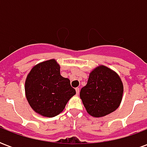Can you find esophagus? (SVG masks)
Returning <instances> with one entry per match:
<instances>
[{
    "mask_svg": "<svg viewBox=\"0 0 147 147\" xmlns=\"http://www.w3.org/2000/svg\"><path fill=\"white\" fill-rule=\"evenodd\" d=\"M76 91L77 95H79V94H80V88H79V87L76 88Z\"/></svg>",
    "mask_w": 147,
    "mask_h": 147,
    "instance_id": "34e87169",
    "label": "esophagus"
}]
</instances>
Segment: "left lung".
<instances>
[{
  "mask_svg": "<svg viewBox=\"0 0 147 147\" xmlns=\"http://www.w3.org/2000/svg\"><path fill=\"white\" fill-rule=\"evenodd\" d=\"M123 94L119 75L104 65L90 73L87 84L80 90V98L86 112L94 117L112 113L120 105Z\"/></svg>",
  "mask_w": 147,
  "mask_h": 147,
  "instance_id": "left-lung-1",
  "label": "left lung"
}]
</instances>
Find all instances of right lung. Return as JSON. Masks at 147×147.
<instances>
[{
	"instance_id": "1",
	"label": "right lung",
	"mask_w": 147,
	"mask_h": 147,
	"mask_svg": "<svg viewBox=\"0 0 147 147\" xmlns=\"http://www.w3.org/2000/svg\"><path fill=\"white\" fill-rule=\"evenodd\" d=\"M60 69V64L51 59L34 65L26 78L24 88L27 102L42 117L57 116L76 94L70 80L61 76Z\"/></svg>"
}]
</instances>
